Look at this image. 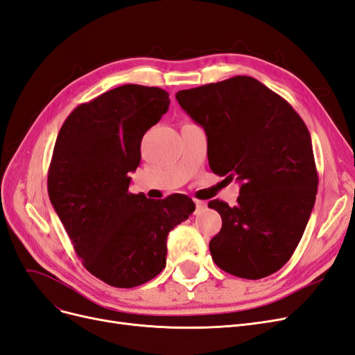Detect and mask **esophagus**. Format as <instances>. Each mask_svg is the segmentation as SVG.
<instances>
[{"mask_svg": "<svg viewBox=\"0 0 355 355\" xmlns=\"http://www.w3.org/2000/svg\"><path fill=\"white\" fill-rule=\"evenodd\" d=\"M196 207H197V211L202 210L204 207H206V201H200V200H196Z\"/></svg>", "mask_w": 355, "mask_h": 355, "instance_id": "34e87169", "label": "esophagus"}]
</instances>
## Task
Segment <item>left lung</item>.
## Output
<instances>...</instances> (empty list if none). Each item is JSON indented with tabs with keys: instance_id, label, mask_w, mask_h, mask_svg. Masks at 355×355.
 <instances>
[{
	"instance_id": "obj_1",
	"label": "left lung",
	"mask_w": 355,
	"mask_h": 355,
	"mask_svg": "<svg viewBox=\"0 0 355 355\" xmlns=\"http://www.w3.org/2000/svg\"><path fill=\"white\" fill-rule=\"evenodd\" d=\"M207 136L213 173L237 179L235 206L211 200L222 218L210 253L220 270L247 280L274 274L292 257L318 187L302 118L261 81L239 75L176 93Z\"/></svg>"
}]
</instances>
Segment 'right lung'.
Listing matches in <instances>:
<instances>
[{
	"instance_id": "obj_1",
	"label": "right lung",
	"mask_w": 355,
	"mask_h": 355,
	"mask_svg": "<svg viewBox=\"0 0 355 355\" xmlns=\"http://www.w3.org/2000/svg\"><path fill=\"white\" fill-rule=\"evenodd\" d=\"M168 105L166 90L121 85L77 106L53 149L50 201L83 265L114 287L141 286L163 271L168 232L196 210L184 194L128 192L142 137Z\"/></svg>"
}]
</instances>
